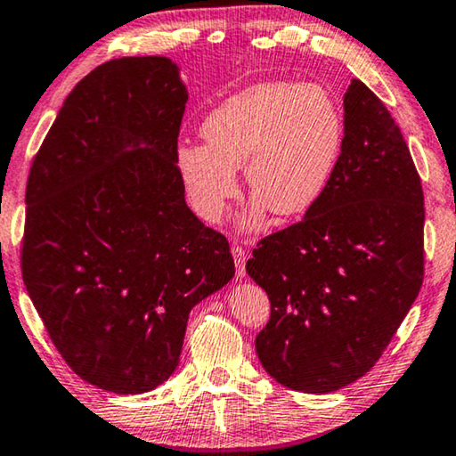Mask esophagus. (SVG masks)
I'll use <instances>...</instances> for the list:
<instances>
[{
  "instance_id": "34e87169",
  "label": "esophagus",
  "mask_w": 456,
  "mask_h": 456,
  "mask_svg": "<svg viewBox=\"0 0 456 456\" xmlns=\"http://www.w3.org/2000/svg\"><path fill=\"white\" fill-rule=\"evenodd\" d=\"M231 253H233V259H235L237 277H239V280H243V277H245V251H243V247L235 245L233 249H231Z\"/></svg>"
}]
</instances>
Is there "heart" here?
Segmentation results:
<instances>
[{
  "label": "heart",
  "mask_w": 456,
  "mask_h": 456,
  "mask_svg": "<svg viewBox=\"0 0 456 456\" xmlns=\"http://www.w3.org/2000/svg\"><path fill=\"white\" fill-rule=\"evenodd\" d=\"M207 144L184 142L176 163L192 209L215 223L239 192L237 168L256 195L245 231L275 217H297L318 203L344 151L346 125L318 84L264 82L223 100L203 120Z\"/></svg>",
  "instance_id": "obj_1"
}]
</instances>
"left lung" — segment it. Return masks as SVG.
<instances>
[{
	"mask_svg": "<svg viewBox=\"0 0 456 456\" xmlns=\"http://www.w3.org/2000/svg\"><path fill=\"white\" fill-rule=\"evenodd\" d=\"M344 125L326 192L302 221L261 239L245 265L272 302L259 362L310 395L376 364L424 277V195L403 133L360 80L344 94Z\"/></svg>",
	"mask_w": 456,
	"mask_h": 456,
	"instance_id": "left-lung-1",
	"label": "left lung"
}]
</instances>
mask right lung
Listing matches in <instances>:
<instances>
[{"mask_svg":"<svg viewBox=\"0 0 456 456\" xmlns=\"http://www.w3.org/2000/svg\"><path fill=\"white\" fill-rule=\"evenodd\" d=\"M187 90L168 58L104 61L34 157L21 275L82 380L141 395L179 366L189 312L235 275L229 241L184 203Z\"/></svg>","mask_w":456,"mask_h":456,"instance_id":"obj_1","label":"right lung"}]
</instances>
